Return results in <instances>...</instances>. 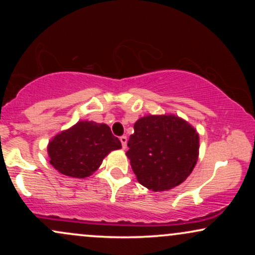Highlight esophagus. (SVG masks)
Wrapping results in <instances>:
<instances>
[{
    "mask_svg": "<svg viewBox=\"0 0 255 255\" xmlns=\"http://www.w3.org/2000/svg\"><path fill=\"white\" fill-rule=\"evenodd\" d=\"M120 141H121V144H122V147L126 148V146H127V141H128L127 136H126V135H122V136H120Z\"/></svg>",
    "mask_w": 255,
    "mask_h": 255,
    "instance_id": "34e87169",
    "label": "esophagus"
}]
</instances>
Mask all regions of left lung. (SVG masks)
<instances>
[{"label":"left lung","mask_w":255,"mask_h":255,"mask_svg":"<svg viewBox=\"0 0 255 255\" xmlns=\"http://www.w3.org/2000/svg\"><path fill=\"white\" fill-rule=\"evenodd\" d=\"M127 145L126 154L137 181L154 192L182 183L198 160L197 130L174 115L139 119Z\"/></svg>","instance_id":"obj_1"}]
</instances>
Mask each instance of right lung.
Wrapping results in <instances>:
<instances>
[{
  "mask_svg": "<svg viewBox=\"0 0 255 255\" xmlns=\"http://www.w3.org/2000/svg\"><path fill=\"white\" fill-rule=\"evenodd\" d=\"M121 148V141L111 133L109 126L80 121L57 134L49 142L50 163L66 176L85 178L93 174L113 150Z\"/></svg>",
  "mask_w": 255,
  "mask_h": 255,
  "instance_id": "obj_1",
  "label": "right lung"
}]
</instances>
